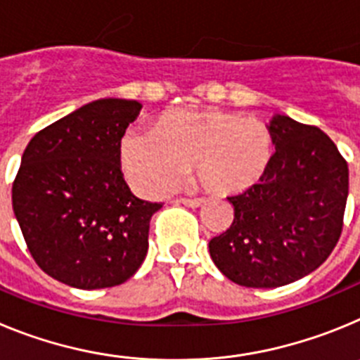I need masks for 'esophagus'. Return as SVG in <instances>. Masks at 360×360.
<instances>
[{
  "mask_svg": "<svg viewBox=\"0 0 360 360\" xmlns=\"http://www.w3.org/2000/svg\"><path fill=\"white\" fill-rule=\"evenodd\" d=\"M178 203H184V205H187V207H202L203 203H205V200L203 198H180L176 200Z\"/></svg>",
  "mask_w": 360,
  "mask_h": 360,
  "instance_id": "1",
  "label": "esophagus"
}]
</instances>
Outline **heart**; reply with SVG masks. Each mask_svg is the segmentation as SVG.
Returning a JSON list of instances; mask_svg holds the SVG:
<instances>
[{
	"mask_svg": "<svg viewBox=\"0 0 360 360\" xmlns=\"http://www.w3.org/2000/svg\"><path fill=\"white\" fill-rule=\"evenodd\" d=\"M274 136L257 119L224 110H174L155 131L129 129L120 142V162L139 193L160 196L195 167L198 186L219 196L249 191L269 171Z\"/></svg>",
	"mask_w": 360,
	"mask_h": 360,
	"instance_id": "1",
	"label": "heart"
}]
</instances>
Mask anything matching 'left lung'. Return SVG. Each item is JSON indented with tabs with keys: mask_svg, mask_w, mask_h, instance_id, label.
<instances>
[{
	"mask_svg": "<svg viewBox=\"0 0 360 360\" xmlns=\"http://www.w3.org/2000/svg\"><path fill=\"white\" fill-rule=\"evenodd\" d=\"M269 129V171L227 198L234 219L209 241L219 272L249 288L283 287L323 265L341 238L348 198V164L326 133L287 115Z\"/></svg>",
	"mask_w": 360,
	"mask_h": 360,
	"instance_id": "obj_1",
	"label": "left lung"
}]
</instances>
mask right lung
<instances>
[{"instance_id":"obj_1","label":"right lung","mask_w":360,"mask_h":360,"mask_svg":"<svg viewBox=\"0 0 360 360\" xmlns=\"http://www.w3.org/2000/svg\"><path fill=\"white\" fill-rule=\"evenodd\" d=\"M142 104L98 98L28 142L12 207L34 262L68 287L128 281L148 254L162 203L136 198L120 171V141Z\"/></svg>"}]
</instances>
